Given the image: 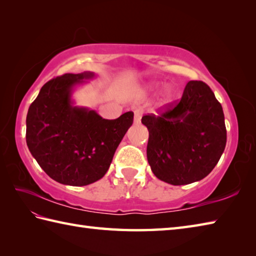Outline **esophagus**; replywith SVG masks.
Masks as SVG:
<instances>
[{"label": "esophagus", "instance_id": "1", "mask_svg": "<svg viewBox=\"0 0 256 256\" xmlns=\"http://www.w3.org/2000/svg\"><path fill=\"white\" fill-rule=\"evenodd\" d=\"M142 116H143V111L140 110V108H134V123L135 124H138L140 122Z\"/></svg>", "mask_w": 256, "mask_h": 256}]
</instances>
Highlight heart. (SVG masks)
I'll use <instances>...</instances> for the list:
<instances>
[{"mask_svg":"<svg viewBox=\"0 0 256 256\" xmlns=\"http://www.w3.org/2000/svg\"><path fill=\"white\" fill-rule=\"evenodd\" d=\"M170 96H172V94H170V90H167V92H166V100H168L170 98Z\"/></svg>","mask_w":256,"mask_h":256,"instance_id":"heart-1","label":"heart"}]
</instances>
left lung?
I'll return each mask as SVG.
<instances>
[{"mask_svg":"<svg viewBox=\"0 0 256 256\" xmlns=\"http://www.w3.org/2000/svg\"><path fill=\"white\" fill-rule=\"evenodd\" d=\"M142 123L150 133V170L174 186L208 176L226 148L224 110L202 81H189L180 100L158 116H144Z\"/></svg>","mask_w":256,"mask_h":256,"instance_id":"1","label":"left lung"}]
</instances>
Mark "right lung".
<instances>
[{
    "instance_id": "1",
    "label": "right lung",
    "mask_w": 256,
    "mask_h": 256,
    "mask_svg": "<svg viewBox=\"0 0 256 256\" xmlns=\"http://www.w3.org/2000/svg\"><path fill=\"white\" fill-rule=\"evenodd\" d=\"M94 77V72H84L50 80L27 112L30 154L48 176L62 184L86 186L104 176L133 124L131 111L106 120L94 110L74 104V89Z\"/></svg>"
}]
</instances>
